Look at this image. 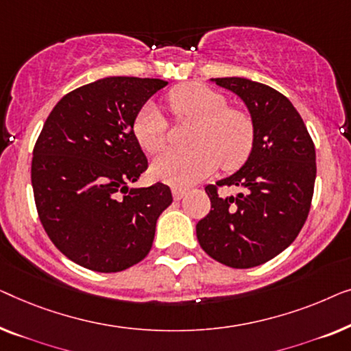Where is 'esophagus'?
<instances>
[{
	"mask_svg": "<svg viewBox=\"0 0 351 351\" xmlns=\"http://www.w3.org/2000/svg\"><path fill=\"white\" fill-rule=\"evenodd\" d=\"M171 192H173V199L175 200H181V199H184V197H186V191H182V189H176V187H175V189Z\"/></svg>",
	"mask_w": 351,
	"mask_h": 351,
	"instance_id": "34e87169",
	"label": "esophagus"
}]
</instances>
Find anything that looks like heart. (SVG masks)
<instances>
[{
    "mask_svg": "<svg viewBox=\"0 0 351 351\" xmlns=\"http://www.w3.org/2000/svg\"><path fill=\"white\" fill-rule=\"evenodd\" d=\"M167 103L176 119L197 121L191 138L194 149H167L152 160L151 175L157 181L186 189L208 178L223 164L234 170L248 159L254 145L251 117L229 108L221 93L202 84H182L167 95ZM169 124L154 101H147L136 112L133 135L147 152H157L165 145Z\"/></svg>",
    "mask_w": 351,
    "mask_h": 351,
    "instance_id": "b5f03b06",
    "label": "heart"
}]
</instances>
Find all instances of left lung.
I'll list each match as a JSON object with an SVG mask.
<instances>
[{
  "instance_id": "obj_1",
  "label": "left lung",
  "mask_w": 351,
  "mask_h": 351,
  "mask_svg": "<svg viewBox=\"0 0 351 351\" xmlns=\"http://www.w3.org/2000/svg\"><path fill=\"white\" fill-rule=\"evenodd\" d=\"M248 108L254 125L251 154L216 185L239 186L235 197L205 187L210 213L197 223V240L218 263L250 269L267 263L295 240L307 219L317 156L307 127L283 93L246 77H215Z\"/></svg>"
}]
</instances>
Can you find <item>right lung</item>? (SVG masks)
Masks as SVG:
<instances>
[{
	"label": "right lung",
	"mask_w": 351,
	"mask_h": 351,
	"mask_svg": "<svg viewBox=\"0 0 351 351\" xmlns=\"http://www.w3.org/2000/svg\"><path fill=\"white\" fill-rule=\"evenodd\" d=\"M167 84L98 79L66 93L44 122L32 160L38 215L52 243L82 267L111 274L145 259L173 202L162 182L130 186L147 169L133 121Z\"/></svg>",
	"instance_id": "obj_1"
}]
</instances>
